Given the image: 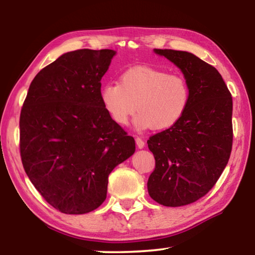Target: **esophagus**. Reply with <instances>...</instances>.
I'll return each instance as SVG.
<instances>
[{
    "instance_id": "obj_1",
    "label": "esophagus",
    "mask_w": 255,
    "mask_h": 255,
    "mask_svg": "<svg viewBox=\"0 0 255 255\" xmlns=\"http://www.w3.org/2000/svg\"><path fill=\"white\" fill-rule=\"evenodd\" d=\"M135 144H137L138 148H144V146H145L144 140H142V139H140L139 137L135 138Z\"/></svg>"
}]
</instances>
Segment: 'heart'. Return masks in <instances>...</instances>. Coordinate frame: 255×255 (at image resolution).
I'll return each mask as SVG.
<instances>
[{
    "mask_svg": "<svg viewBox=\"0 0 255 255\" xmlns=\"http://www.w3.org/2000/svg\"><path fill=\"white\" fill-rule=\"evenodd\" d=\"M190 87L183 75L168 74L148 66H135L120 76V83L101 89V101L109 116L127 125L132 115L137 130H167L182 120L190 104Z\"/></svg>",
    "mask_w": 255,
    "mask_h": 255,
    "instance_id": "b5f03b06",
    "label": "heart"
}]
</instances>
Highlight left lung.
I'll use <instances>...</instances> for the list:
<instances>
[{
  "mask_svg": "<svg viewBox=\"0 0 255 255\" xmlns=\"http://www.w3.org/2000/svg\"><path fill=\"white\" fill-rule=\"evenodd\" d=\"M190 87V104L179 123L147 140L155 168L147 190L159 204L181 207L203 197L228 165L232 149V97L215 67L186 51L158 50Z\"/></svg>",
  "mask_w": 255,
  "mask_h": 255,
  "instance_id": "8db88e82",
  "label": "left lung"
}]
</instances>
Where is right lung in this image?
<instances>
[{"instance_id":"obj_1","label":"right lung","mask_w":255,"mask_h":255,"mask_svg":"<svg viewBox=\"0 0 255 255\" xmlns=\"http://www.w3.org/2000/svg\"><path fill=\"white\" fill-rule=\"evenodd\" d=\"M114 50L60 55L31 82L19 118L26 175L57 210L82 215L107 198L108 176L135 151L133 137L109 116L101 79Z\"/></svg>"}]
</instances>
